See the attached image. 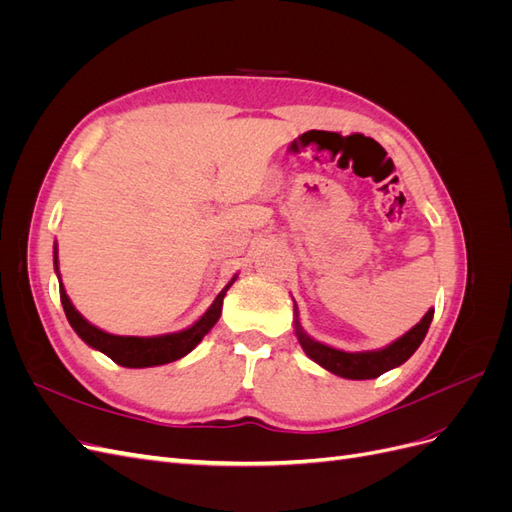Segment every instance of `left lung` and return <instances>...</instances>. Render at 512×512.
I'll return each mask as SVG.
<instances>
[{
	"instance_id": "8db88e82",
	"label": "left lung",
	"mask_w": 512,
	"mask_h": 512,
	"mask_svg": "<svg viewBox=\"0 0 512 512\" xmlns=\"http://www.w3.org/2000/svg\"><path fill=\"white\" fill-rule=\"evenodd\" d=\"M294 316H297L294 318V329H297L299 344L309 359L316 361L320 367L331 371L335 376H342L348 380H371V378L382 376L384 371L406 363L416 352V348L423 344L433 318V307L421 318V322L414 324L406 335L395 339L393 344L384 346L380 350H367V352H344V350L331 348L327 344H320L303 331L297 305H294Z\"/></svg>"
}]
</instances>
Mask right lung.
<instances>
[{
  "mask_svg": "<svg viewBox=\"0 0 512 512\" xmlns=\"http://www.w3.org/2000/svg\"><path fill=\"white\" fill-rule=\"evenodd\" d=\"M53 254H55V258H53L55 273L59 277L57 243H55ZM235 280H237V275L224 286V290L218 294V297H215L211 307L192 324V327L183 329L179 333H166V335H158V337L113 335V333H106V331L94 327V324L87 322L79 312H76V307L72 305L70 297L66 294L64 284H61V277H59V299H61V305H64V312H66L70 327L76 331V335H79L87 346H91L94 350H100L102 354L108 356V359H113L117 365H123V367H156V365H166V363H173V361L181 359V356L192 352L200 344V339H203L213 329V324L220 320L226 290L235 284Z\"/></svg>",
  "mask_w": 512,
  "mask_h": 512,
  "instance_id": "right-lung-1",
  "label": "right lung"
}]
</instances>
